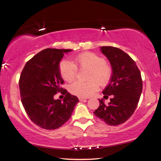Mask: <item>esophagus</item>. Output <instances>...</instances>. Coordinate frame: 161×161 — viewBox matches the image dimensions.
Instances as JSON below:
<instances>
[{
	"label": "esophagus",
	"instance_id": "esophagus-1",
	"mask_svg": "<svg viewBox=\"0 0 161 161\" xmlns=\"http://www.w3.org/2000/svg\"><path fill=\"white\" fill-rule=\"evenodd\" d=\"M79 100H80V101H84V100H86V99L80 97H79Z\"/></svg>",
	"mask_w": 161,
	"mask_h": 161
}]
</instances>
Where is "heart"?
<instances>
[{"instance_id":"obj_1","label":"heart","mask_w":161,"mask_h":161,"mask_svg":"<svg viewBox=\"0 0 161 161\" xmlns=\"http://www.w3.org/2000/svg\"><path fill=\"white\" fill-rule=\"evenodd\" d=\"M73 63L80 68L89 69L87 79L88 81H76L69 86L70 92L81 97L91 96L97 90L98 84L103 86L111 78V68L106 61L93 53H84L74 57ZM73 63L64 60L59 64V71L65 81H71L76 77L77 68Z\"/></svg>"}]
</instances>
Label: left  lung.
I'll return each instance as SVG.
<instances>
[{
  "label": "left lung",
  "mask_w": 161,
  "mask_h": 161,
  "mask_svg": "<svg viewBox=\"0 0 161 161\" xmlns=\"http://www.w3.org/2000/svg\"><path fill=\"white\" fill-rule=\"evenodd\" d=\"M102 53L112 68L110 83L103 91L104 98L112 95L108 104L98 99L100 107L93 114L108 125L117 126L126 122L137 107L142 91L141 74L129 54L118 47H100Z\"/></svg>",
  "instance_id": "1"
}]
</instances>
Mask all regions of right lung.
<instances>
[{
  "mask_svg": "<svg viewBox=\"0 0 161 161\" xmlns=\"http://www.w3.org/2000/svg\"><path fill=\"white\" fill-rule=\"evenodd\" d=\"M73 50L47 48L26 63L20 75L21 102L30 119L41 128L56 129L73 114L77 97L61 88L64 80L59 65L64 54ZM57 92L65 95L63 101L53 98Z\"/></svg>",
  "mask_w": 161,
  "mask_h": 161,
  "instance_id": "obj_1",
  "label": "right lung"
}]
</instances>
